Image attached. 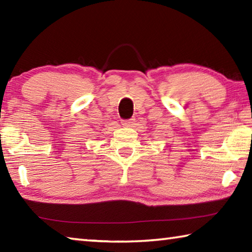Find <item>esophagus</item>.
<instances>
[{
    "mask_svg": "<svg viewBox=\"0 0 252 252\" xmlns=\"http://www.w3.org/2000/svg\"><path fill=\"white\" fill-rule=\"evenodd\" d=\"M123 126H131L132 125H133V119H129V120H123Z\"/></svg>",
    "mask_w": 252,
    "mask_h": 252,
    "instance_id": "1",
    "label": "esophagus"
}]
</instances>
